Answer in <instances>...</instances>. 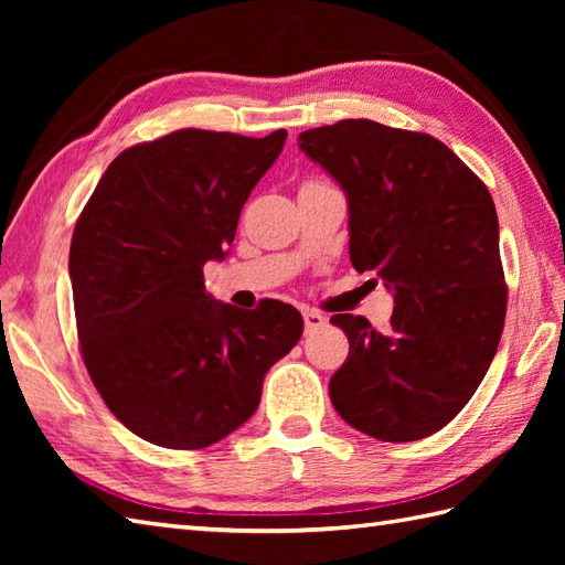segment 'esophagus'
I'll list each match as a JSON object with an SVG mask.
<instances>
[{"label":"esophagus","instance_id":"34e87169","mask_svg":"<svg viewBox=\"0 0 565 565\" xmlns=\"http://www.w3.org/2000/svg\"><path fill=\"white\" fill-rule=\"evenodd\" d=\"M303 322H306V332H316L320 328H326V316L316 313V310H306L303 313Z\"/></svg>","mask_w":565,"mask_h":565}]
</instances>
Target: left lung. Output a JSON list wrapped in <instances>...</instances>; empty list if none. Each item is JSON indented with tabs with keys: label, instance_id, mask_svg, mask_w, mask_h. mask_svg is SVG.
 I'll use <instances>...</instances> for the list:
<instances>
[{
	"label": "left lung",
	"instance_id": "obj_1",
	"mask_svg": "<svg viewBox=\"0 0 565 565\" xmlns=\"http://www.w3.org/2000/svg\"><path fill=\"white\" fill-rule=\"evenodd\" d=\"M350 203V259L393 291L388 332L332 316L350 356L330 379L344 423L381 441L435 435L481 386L508 286L488 186L441 140L369 118L298 136Z\"/></svg>",
	"mask_w": 565,
	"mask_h": 565
}]
</instances>
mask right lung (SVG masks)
<instances>
[{"label":"right lung","instance_id":"obj_1","mask_svg":"<svg viewBox=\"0 0 565 565\" xmlns=\"http://www.w3.org/2000/svg\"><path fill=\"white\" fill-rule=\"evenodd\" d=\"M286 130L267 138L182 128L106 167L70 245L79 352L106 407L150 444L203 449L257 411L264 374L303 318L267 298L213 301L203 264L223 259L249 191Z\"/></svg>","mask_w":565,"mask_h":565}]
</instances>
